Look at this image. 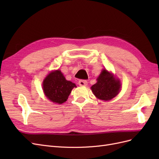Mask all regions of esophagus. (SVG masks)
Instances as JSON below:
<instances>
[{"label":"esophagus","mask_w":159,"mask_h":159,"mask_svg":"<svg viewBox=\"0 0 159 159\" xmlns=\"http://www.w3.org/2000/svg\"><path fill=\"white\" fill-rule=\"evenodd\" d=\"M78 84H79V85L80 86H85V85H87V84H88V81H86V80H81L79 81V83Z\"/></svg>","instance_id":"esophagus-1"}]
</instances>
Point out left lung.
I'll return each instance as SVG.
<instances>
[{
    "label": "left lung",
    "mask_w": 159,
    "mask_h": 159,
    "mask_svg": "<svg viewBox=\"0 0 159 159\" xmlns=\"http://www.w3.org/2000/svg\"><path fill=\"white\" fill-rule=\"evenodd\" d=\"M121 88L120 80L105 69L99 74L97 83L91 87L95 97L103 101H109L115 98L119 93Z\"/></svg>",
    "instance_id": "left-lung-1"
}]
</instances>
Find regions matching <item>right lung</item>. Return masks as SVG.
<instances>
[{"label":"right lung","mask_w":159,"mask_h":159,"mask_svg":"<svg viewBox=\"0 0 159 159\" xmlns=\"http://www.w3.org/2000/svg\"><path fill=\"white\" fill-rule=\"evenodd\" d=\"M42 84L46 97L51 102L58 104L66 102L72 89L77 87L75 84L66 80L59 70L51 71Z\"/></svg>","instance_id":"1"}]
</instances>
